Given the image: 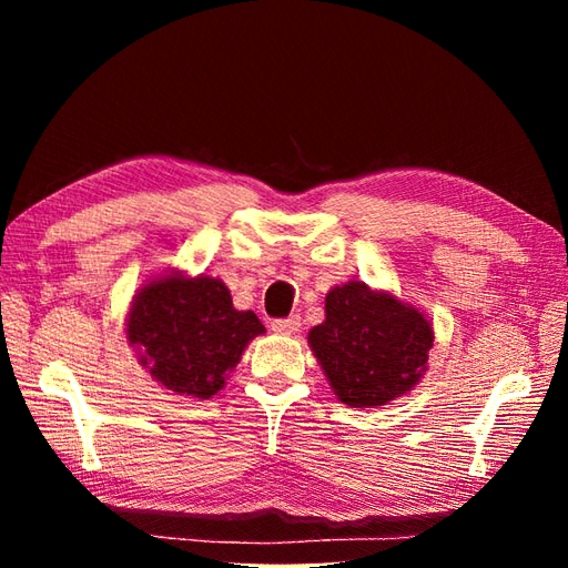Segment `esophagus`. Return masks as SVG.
I'll return each instance as SVG.
<instances>
[{
	"label": "esophagus",
	"instance_id": "esophagus-1",
	"mask_svg": "<svg viewBox=\"0 0 568 568\" xmlns=\"http://www.w3.org/2000/svg\"><path fill=\"white\" fill-rule=\"evenodd\" d=\"M270 326L277 334H294V332H298V326H301V315H288L284 320H272Z\"/></svg>",
	"mask_w": 568,
	"mask_h": 568
}]
</instances>
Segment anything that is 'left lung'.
<instances>
[{"label": "left lung", "mask_w": 568, "mask_h": 568, "mask_svg": "<svg viewBox=\"0 0 568 568\" xmlns=\"http://www.w3.org/2000/svg\"><path fill=\"white\" fill-rule=\"evenodd\" d=\"M324 311L307 343L343 403L386 405L419 382L434 332L415 307L351 282L326 294Z\"/></svg>", "instance_id": "8db88e82"}]
</instances>
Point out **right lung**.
<instances>
[{"label": "right lung", "mask_w": 568, "mask_h": 568, "mask_svg": "<svg viewBox=\"0 0 568 568\" xmlns=\"http://www.w3.org/2000/svg\"><path fill=\"white\" fill-rule=\"evenodd\" d=\"M265 326L251 311H236L227 286L211 277H165L134 298L128 338L168 390L211 398L239 363L246 343Z\"/></svg>", "instance_id": "obj_1"}]
</instances>
